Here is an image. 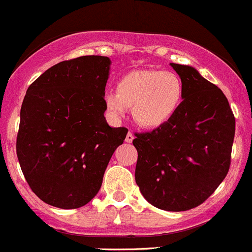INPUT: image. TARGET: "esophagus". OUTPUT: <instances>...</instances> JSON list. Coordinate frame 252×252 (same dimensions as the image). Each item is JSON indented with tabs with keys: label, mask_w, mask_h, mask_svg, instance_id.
<instances>
[{
	"label": "esophagus",
	"mask_w": 252,
	"mask_h": 252,
	"mask_svg": "<svg viewBox=\"0 0 252 252\" xmlns=\"http://www.w3.org/2000/svg\"><path fill=\"white\" fill-rule=\"evenodd\" d=\"M133 140H134V134L131 133V131H128V134H126V143H131Z\"/></svg>",
	"instance_id": "34e87169"
}]
</instances>
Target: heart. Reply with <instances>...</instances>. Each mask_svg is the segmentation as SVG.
I'll list each match as a JSON object with an SVG mask.
<instances>
[{"label":"heart","mask_w":252,"mask_h":252,"mask_svg":"<svg viewBox=\"0 0 252 252\" xmlns=\"http://www.w3.org/2000/svg\"><path fill=\"white\" fill-rule=\"evenodd\" d=\"M180 77L170 71L139 70L122 77L117 91L107 92L104 104L114 118L133 107V118L143 128H158L173 118L183 102Z\"/></svg>","instance_id":"heart-1"}]
</instances>
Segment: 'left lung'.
I'll use <instances>...</instances> for the list:
<instances>
[{"mask_svg":"<svg viewBox=\"0 0 252 252\" xmlns=\"http://www.w3.org/2000/svg\"><path fill=\"white\" fill-rule=\"evenodd\" d=\"M185 96L171 121L135 133V182L158 209L182 212L213 194L230 167L235 118L219 87L188 65L170 64Z\"/></svg>","mask_w":252,"mask_h":252,"instance_id":"left-lung-1","label":"left lung"}]
</instances>
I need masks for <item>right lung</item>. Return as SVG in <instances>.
Listing matches in <instances>:
<instances>
[{"label":"right lung","instance_id":"add662e5","mask_svg":"<svg viewBox=\"0 0 252 252\" xmlns=\"http://www.w3.org/2000/svg\"><path fill=\"white\" fill-rule=\"evenodd\" d=\"M111 60L87 55L61 61L27 90L17 134L26 181L43 202L63 209L89 203L128 129L104 118Z\"/></svg>","mask_w":252,"mask_h":252}]
</instances>
